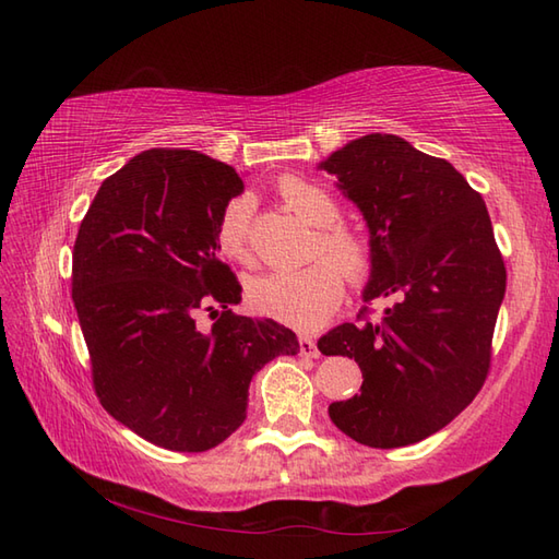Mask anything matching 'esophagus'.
I'll return each mask as SVG.
<instances>
[{
	"label": "esophagus",
	"mask_w": 559,
	"mask_h": 559,
	"mask_svg": "<svg viewBox=\"0 0 559 559\" xmlns=\"http://www.w3.org/2000/svg\"><path fill=\"white\" fill-rule=\"evenodd\" d=\"M298 346H300V353L307 355V358H317L319 350H317V343L312 336H298Z\"/></svg>",
	"instance_id": "esophagus-1"
}]
</instances>
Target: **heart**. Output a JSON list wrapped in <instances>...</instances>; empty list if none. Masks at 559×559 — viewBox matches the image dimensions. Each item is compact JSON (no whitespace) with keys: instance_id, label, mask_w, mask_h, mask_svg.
<instances>
[{"instance_id":"heart-1","label":"heart","mask_w":559,"mask_h":559,"mask_svg":"<svg viewBox=\"0 0 559 559\" xmlns=\"http://www.w3.org/2000/svg\"><path fill=\"white\" fill-rule=\"evenodd\" d=\"M281 204L295 216H300L317 228L312 240V257L329 254L330 259H317L312 264L295 271H271L257 276L247 286V305L259 317L273 319L293 329H317L336 312L343 300V276L350 286H365L374 271V247L362 230L350 228L341 218L336 199L322 187L302 180V177H283L276 187ZM249 209L247 199H235L223 209L216 223L218 252L249 264L252 247H249ZM344 273L341 274L340 271Z\"/></svg>"}]
</instances>
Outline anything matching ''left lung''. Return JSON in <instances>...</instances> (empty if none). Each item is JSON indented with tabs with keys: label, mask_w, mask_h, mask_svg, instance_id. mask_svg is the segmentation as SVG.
<instances>
[{
	"label": "left lung",
	"mask_w": 559,
	"mask_h": 559,
	"mask_svg": "<svg viewBox=\"0 0 559 559\" xmlns=\"http://www.w3.org/2000/svg\"><path fill=\"white\" fill-rule=\"evenodd\" d=\"M322 168L358 204L374 271L365 302L389 298L384 317L341 324L319 338L324 355L362 370L360 394L329 406L355 442L396 449L449 425L490 372L507 269L483 197L444 158L394 134H367Z\"/></svg>",
	"instance_id": "obj_1"
}]
</instances>
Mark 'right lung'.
Masks as SVG:
<instances>
[{
  "label": "right lung",
  "mask_w": 559,
  "mask_h": 559,
  "mask_svg": "<svg viewBox=\"0 0 559 559\" xmlns=\"http://www.w3.org/2000/svg\"><path fill=\"white\" fill-rule=\"evenodd\" d=\"M199 151L139 153L98 189L74 242L71 298L93 389L115 420L170 451H206L247 418L252 377L298 338L233 312L242 286L218 259L216 223L242 194ZM199 311L217 322L195 324Z\"/></svg>",
  "instance_id": "1"
}]
</instances>
